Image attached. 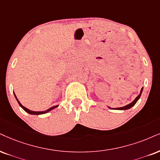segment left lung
<instances>
[{
	"mask_svg": "<svg viewBox=\"0 0 160 160\" xmlns=\"http://www.w3.org/2000/svg\"><path fill=\"white\" fill-rule=\"evenodd\" d=\"M142 89L143 88H142V90H141V91H140V93H139V95L137 96V98H135L134 100H133V102H131V103H130L129 104H127V105H125V107H122V108H116V110H128V109H129V108H132L133 107V105H134V104L137 103V102L138 101V100H139V98H140V96H141V94H142Z\"/></svg>",
	"mask_w": 160,
	"mask_h": 160,
	"instance_id": "1",
	"label": "left lung"
}]
</instances>
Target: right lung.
Here are the masks:
<instances>
[{
  "label": "right lung",
  "instance_id": "obj_1",
  "mask_svg": "<svg viewBox=\"0 0 160 160\" xmlns=\"http://www.w3.org/2000/svg\"><path fill=\"white\" fill-rule=\"evenodd\" d=\"M15 98H16L17 99V101H18V104H19V105L21 106V108H23V110H25L26 112H27V113H29V114H33V115H39V114H44V113H47V112H49V111H50L51 110H52V109H54V108H57L58 107V105H56V106H53V107H52V108H49L48 110H45V111H32V110H29V109H27V108H26L25 107H23V106L22 105V104H21V103H20V102L18 101V99L17 98V97H16V96H15Z\"/></svg>",
  "mask_w": 160,
  "mask_h": 160
}]
</instances>
